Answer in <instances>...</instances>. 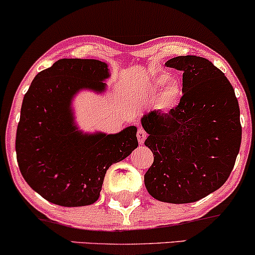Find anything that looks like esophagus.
<instances>
[{"label":"esophagus","mask_w":255,"mask_h":255,"mask_svg":"<svg viewBox=\"0 0 255 255\" xmlns=\"http://www.w3.org/2000/svg\"><path fill=\"white\" fill-rule=\"evenodd\" d=\"M146 136H147V134H146V131L142 129V128H139L136 131V137H137V142H139L140 145H142L145 142L146 140Z\"/></svg>","instance_id":"34e87169"}]
</instances>
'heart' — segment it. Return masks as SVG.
I'll return each mask as SVG.
<instances>
[{"label": "heart", "instance_id": "heart-1", "mask_svg": "<svg viewBox=\"0 0 255 255\" xmlns=\"http://www.w3.org/2000/svg\"><path fill=\"white\" fill-rule=\"evenodd\" d=\"M162 90L156 99V108L160 111H170L180 104L183 96L182 85L177 80H170V75L159 74L150 79L146 84V91L154 93Z\"/></svg>", "mask_w": 255, "mask_h": 255}]
</instances>
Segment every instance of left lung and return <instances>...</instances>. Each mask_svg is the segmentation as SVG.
I'll use <instances>...</instances> for the list:
<instances>
[{"label": "left lung", "instance_id": "1", "mask_svg": "<svg viewBox=\"0 0 255 255\" xmlns=\"http://www.w3.org/2000/svg\"><path fill=\"white\" fill-rule=\"evenodd\" d=\"M165 66L183 73V96L169 114L141 118L154 157L145 187L163 203H194L221 188L233 170L242 136L239 102L224 73L206 58L177 56Z\"/></svg>", "mask_w": 255, "mask_h": 255}]
</instances>
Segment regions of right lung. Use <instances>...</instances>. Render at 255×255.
I'll use <instances>...</instances> for the list:
<instances>
[{"instance_id": "obj_1", "label": "right lung", "mask_w": 255, "mask_h": 255, "mask_svg": "<svg viewBox=\"0 0 255 255\" xmlns=\"http://www.w3.org/2000/svg\"><path fill=\"white\" fill-rule=\"evenodd\" d=\"M105 62L62 58L38 73L22 101L15 151L28 186L52 204L86 206L97 201L105 172L137 147L136 127L115 134L86 133L75 124L73 99L80 91L104 93Z\"/></svg>"}]
</instances>
